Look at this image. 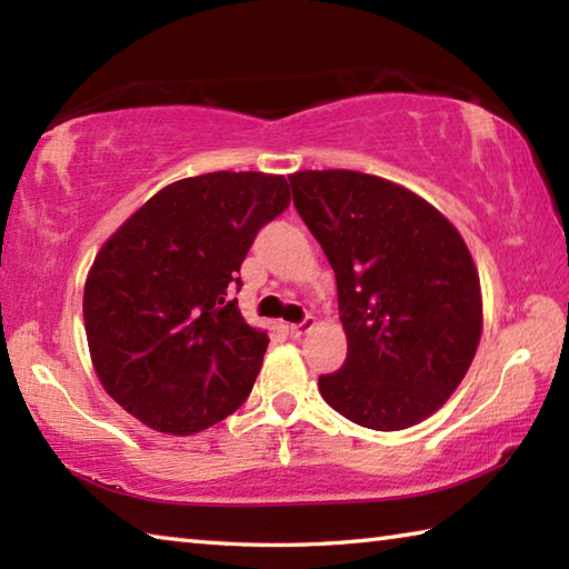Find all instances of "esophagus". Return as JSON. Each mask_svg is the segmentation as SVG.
<instances>
[{
	"mask_svg": "<svg viewBox=\"0 0 569 569\" xmlns=\"http://www.w3.org/2000/svg\"><path fill=\"white\" fill-rule=\"evenodd\" d=\"M313 326H316L313 319H306V321H301V323H293L291 329H288V333H291V339L298 341V339H303V336H306L308 331H311Z\"/></svg>",
	"mask_w": 569,
	"mask_h": 569,
	"instance_id": "34e87169",
	"label": "esophagus"
}]
</instances>
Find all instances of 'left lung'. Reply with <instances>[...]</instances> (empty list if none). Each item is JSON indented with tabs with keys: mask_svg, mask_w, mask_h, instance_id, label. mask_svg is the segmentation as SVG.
Masks as SVG:
<instances>
[{
	"mask_svg": "<svg viewBox=\"0 0 569 569\" xmlns=\"http://www.w3.org/2000/svg\"><path fill=\"white\" fill-rule=\"evenodd\" d=\"M293 206L336 273L346 361L319 377L329 407L366 429L431 417L481 336L477 266L459 230L417 192L356 170L288 176Z\"/></svg>",
	"mask_w": 569,
	"mask_h": 569,
	"instance_id": "obj_1",
	"label": "left lung"
}]
</instances>
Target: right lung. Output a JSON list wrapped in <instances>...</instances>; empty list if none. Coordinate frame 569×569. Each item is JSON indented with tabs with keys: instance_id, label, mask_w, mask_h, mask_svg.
Returning a JSON list of instances; mask_svg holds the SVG:
<instances>
[{
	"instance_id": "obj_1",
	"label": "right lung",
	"mask_w": 569,
	"mask_h": 569,
	"mask_svg": "<svg viewBox=\"0 0 569 569\" xmlns=\"http://www.w3.org/2000/svg\"><path fill=\"white\" fill-rule=\"evenodd\" d=\"M291 203L283 176L206 172L158 190L104 240L82 316L102 389L172 437L223 421L268 346L230 298L258 230Z\"/></svg>"
}]
</instances>
